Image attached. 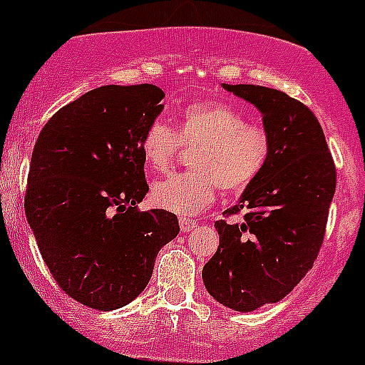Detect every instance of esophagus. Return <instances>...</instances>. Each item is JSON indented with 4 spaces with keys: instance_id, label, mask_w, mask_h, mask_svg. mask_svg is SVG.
I'll return each instance as SVG.
<instances>
[{
    "instance_id": "1",
    "label": "esophagus",
    "mask_w": 365,
    "mask_h": 365,
    "mask_svg": "<svg viewBox=\"0 0 365 365\" xmlns=\"http://www.w3.org/2000/svg\"><path fill=\"white\" fill-rule=\"evenodd\" d=\"M179 228H180V232L188 234V232H192L193 228H197V221H193V219H188V217H180Z\"/></svg>"
}]
</instances>
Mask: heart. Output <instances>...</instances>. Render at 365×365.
<instances>
[{
    "mask_svg": "<svg viewBox=\"0 0 365 365\" xmlns=\"http://www.w3.org/2000/svg\"><path fill=\"white\" fill-rule=\"evenodd\" d=\"M197 146L193 172L172 173L151 186V202L177 215L205 210L225 192H243L263 173L272 155V137L261 124L247 122L234 106L221 100L190 102L177 113L175 130L164 120L148 125L143 157L148 168L163 172L172 164L179 144Z\"/></svg>",
    "mask_w": 365,
    "mask_h": 365,
    "instance_id": "b5f03b06",
    "label": "heart"
}]
</instances>
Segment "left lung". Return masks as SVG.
I'll return each instance as SVG.
<instances>
[{"label":"left lung","mask_w":365,"mask_h":365,"mask_svg":"<svg viewBox=\"0 0 365 365\" xmlns=\"http://www.w3.org/2000/svg\"><path fill=\"white\" fill-rule=\"evenodd\" d=\"M222 87L261 113L272 155L256 182L225 212H243V221H215L219 247L202 267V282L221 305L252 312L285 298L314 263L336 170L320 122L307 106L270 87Z\"/></svg>","instance_id":"1"}]
</instances>
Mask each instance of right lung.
<instances>
[{
    "label": "right lung",
    "instance_id": "add662e5",
    "mask_svg": "<svg viewBox=\"0 0 365 365\" xmlns=\"http://www.w3.org/2000/svg\"><path fill=\"white\" fill-rule=\"evenodd\" d=\"M151 83L102 86L53 115L32 151L25 215L45 265L71 298L115 311L146 289L177 215L138 212L143 137L164 104Z\"/></svg>",
    "mask_w": 365,
    "mask_h": 365
}]
</instances>
